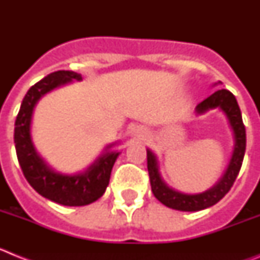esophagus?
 Returning a JSON list of instances; mask_svg holds the SVG:
<instances>
[{
  "label": "esophagus",
  "instance_id": "34e87169",
  "mask_svg": "<svg viewBox=\"0 0 260 260\" xmlns=\"http://www.w3.org/2000/svg\"><path fill=\"white\" fill-rule=\"evenodd\" d=\"M132 134L134 135V137L141 138V137H143L144 134H146V130H144L143 127H139V126H137V127H134L132 130Z\"/></svg>",
  "mask_w": 260,
  "mask_h": 260
}]
</instances>
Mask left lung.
<instances>
[{
	"instance_id": "8db88e82",
	"label": "left lung",
	"mask_w": 260,
	"mask_h": 260,
	"mask_svg": "<svg viewBox=\"0 0 260 260\" xmlns=\"http://www.w3.org/2000/svg\"><path fill=\"white\" fill-rule=\"evenodd\" d=\"M219 84H221V82H216L212 84V87L219 86ZM212 109H219L220 112H222L228 121L232 135H233V151L229 158L228 167L222 176L215 185L211 186L206 191L198 192V194H186V192H181L171 187L162 178L157 155L152 150L147 148V168L150 173L153 195L160 203L172 210L194 212V211H202L212 207L213 204L224 198L225 194L231 190L240 173L245 150H246V130L243 126L242 114H241L237 100L228 89H217L216 92L197 105L195 114L202 116Z\"/></svg>"
}]
</instances>
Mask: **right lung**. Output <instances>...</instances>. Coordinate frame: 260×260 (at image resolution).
Masks as SVG:
<instances>
[{
    "label": "right lung",
    "mask_w": 260,
    "mask_h": 260,
    "mask_svg": "<svg viewBox=\"0 0 260 260\" xmlns=\"http://www.w3.org/2000/svg\"><path fill=\"white\" fill-rule=\"evenodd\" d=\"M82 79L78 73L66 70L54 71L43 78L23 99L14 128L18 161L26 180L41 197L69 207L87 206L102 198L109 185L112 168L121 153L116 148L118 141L109 143L86 169L69 174L53 168L36 148L31 128L34 112L40 99L53 89Z\"/></svg>",
    "instance_id": "obj_1"
}]
</instances>
